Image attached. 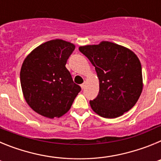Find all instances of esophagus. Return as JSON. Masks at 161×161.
<instances>
[{
    "label": "esophagus",
    "instance_id": "esophagus-1",
    "mask_svg": "<svg viewBox=\"0 0 161 161\" xmlns=\"http://www.w3.org/2000/svg\"><path fill=\"white\" fill-rule=\"evenodd\" d=\"M80 87H81V89H85V81L84 82L83 84H81V85H80Z\"/></svg>",
    "mask_w": 161,
    "mask_h": 161
}]
</instances>
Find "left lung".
Returning a JSON list of instances; mask_svg holds the SVG:
<instances>
[{"label": "left lung", "mask_w": 161, "mask_h": 161, "mask_svg": "<svg viewBox=\"0 0 161 161\" xmlns=\"http://www.w3.org/2000/svg\"><path fill=\"white\" fill-rule=\"evenodd\" d=\"M79 51L95 67L99 93L90 101L98 115L114 119L137 102L143 89L142 67L137 55L128 48L111 42L80 47Z\"/></svg>", "instance_id": "8db88e82"}]
</instances>
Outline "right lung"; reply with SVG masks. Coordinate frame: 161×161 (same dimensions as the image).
I'll list each match as a JSON object with an SVG mask.
<instances>
[{
    "label": "right lung",
    "mask_w": 161,
    "mask_h": 161,
    "mask_svg": "<svg viewBox=\"0 0 161 161\" xmlns=\"http://www.w3.org/2000/svg\"><path fill=\"white\" fill-rule=\"evenodd\" d=\"M74 50V44L54 39L39 45L23 61L20 80L24 97L44 117L63 116L81 90L65 67Z\"/></svg>",
    "instance_id": "1"
}]
</instances>
